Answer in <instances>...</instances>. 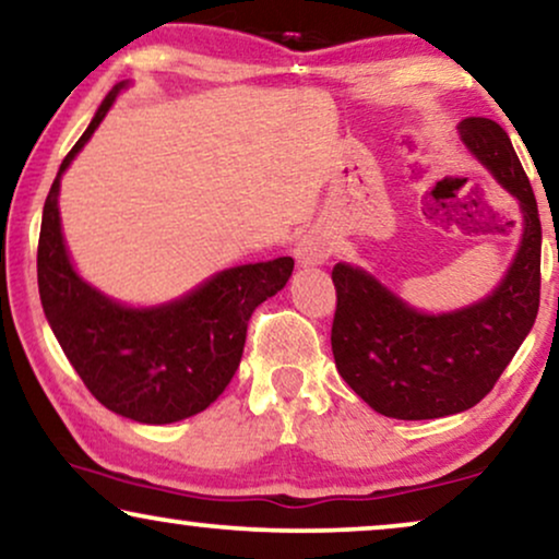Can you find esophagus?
<instances>
[{"mask_svg": "<svg viewBox=\"0 0 559 559\" xmlns=\"http://www.w3.org/2000/svg\"><path fill=\"white\" fill-rule=\"evenodd\" d=\"M296 260H299L301 267L322 265L328 260V250L320 242H314V239H307V242L296 247Z\"/></svg>", "mask_w": 559, "mask_h": 559, "instance_id": "esophagus-1", "label": "esophagus"}]
</instances>
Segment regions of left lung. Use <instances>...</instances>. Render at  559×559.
Masks as SVG:
<instances>
[{
	"label": "left lung",
	"instance_id": "8db88e82",
	"mask_svg": "<svg viewBox=\"0 0 559 559\" xmlns=\"http://www.w3.org/2000/svg\"><path fill=\"white\" fill-rule=\"evenodd\" d=\"M456 129L472 157L519 203L521 239L498 286L449 312L415 309L358 265L332 267L335 366L350 390L386 418L433 420L475 407L539 312L542 224L524 167L490 118H464Z\"/></svg>",
	"mask_w": 559,
	"mask_h": 559
}]
</instances>
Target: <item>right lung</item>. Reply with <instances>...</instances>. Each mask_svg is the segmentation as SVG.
I'll list each match as a JSON object with an SVG mask.
<instances>
[{
	"instance_id": "add662e5",
	"label": "right lung",
	"mask_w": 559,
	"mask_h": 559,
	"mask_svg": "<svg viewBox=\"0 0 559 559\" xmlns=\"http://www.w3.org/2000/svg\"><path fill=\"white\" fill-rule=\"evenodd\" d=\"M118 82L61 162L38 239V292L63 356L97 402L146 426L206 409L227 390L245 350L247 320L288 284L292 258L224 267L178 299L133 307L76 271L61 229V178L129 87Z\"/></svg>"
}]
</instances>
